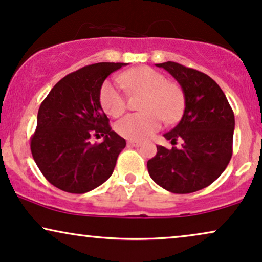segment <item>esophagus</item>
Returning a JSON list of instances; mask_svg holds the SVG:
<instances>
[{
  "instance_id": "34e87169",
  "label": "esophagus",
  "mask_w": 262,
  "mask_h": 262,
  "mask_svg": "<svg viewBox=\"0 0 262 262\" xmlns=\"http://www.w3.org/2000/svg\"><path fill=\"white\" fill-rule=\"evenodd\" d=\"M128 146H129V147H139V146H141V142L129 140V141H128Z\"/></svg>"
}]
</instances>
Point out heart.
Returning <instances> with one entry per match:
<instances>
[{
	"label": "heart",
	"instance_id": "1",
	"mask_svg": "<svg viewBox=\"0 0 262 262\" xmlns=\"http://www.w3.org/2000/svg\"><path fill=\"white\" fill-rule=\"evenodd\" d=\"M122 84L132 93H140L141 114H130L116 125L117 133L133 141H142L161 128L162 118L167 123L179 121L184 112L185 95L180 85L168 82L162 72L139 66L121 76ZM102 110L111 117H118L125 111L127 100L120 85L114 81H105L99 92Z\"/></svg>",
	"mask_w": 262,
	"mask_h": 262
}]
</instances>
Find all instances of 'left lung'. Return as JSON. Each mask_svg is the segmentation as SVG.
<instances>
[{"label": "left lung", "instance_id": "left-lung-1", "mask_svg": "<svg viewBox=\"0 0 262 262\" xmlns=\"http://www.w3.org/2000/svg\"><path fill=\"white\" fill-rule=\"evenodd\" d=\"M181 85L185 110L181 121L164 134L171 145L157 146L147 162L152 180L173 193H191L209 186L226 169L232 157L234 115L216 82L203 72L174 61L156 64Z\"/></svg>", "mask_w": 262, "mask_h": 262}]
</instances>
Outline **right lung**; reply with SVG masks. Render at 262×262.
Wrapping results in <instances>:
<instances>
[{"mask_svg":"<svg viewBox=\"0 0 262 262\" xmlns=\"http://www.w3.org/2000/svg\"><path fill=\"white\" fill-rule=\"evenodd\" d=\"M127 64L98 62L61 78L38 108L31 154L45 178L70 193H85L104 184L115 169L125 140L111 130L99 101L101 84ZM92 135L104 137L92 144Z\"/></svg>","mask_w":262,"mask_h":262,"instance_id":"add662e5","label":"right lung"}]
</instances>
